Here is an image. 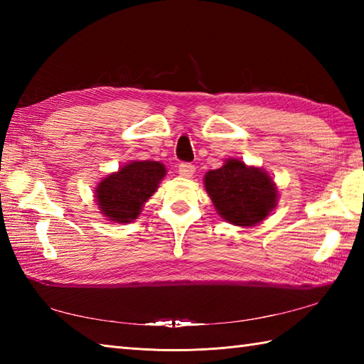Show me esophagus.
Listing matches in <instances>:
<instances>
[{
	"label": "esophagus",
	"instance_id": "esophagus-1",
	"mask_svg": "<svg viewBox=\"0 0 364 364\" xmlns=\"http://www.w3.org/2000/svg\"><path fill=\"white\" fill-rule=\"evenodd\" d=\"M178 172L184 178H192V175L196 172V167L189 164V162H181L180 167H178Z\"/></svg>",
	"mask_w": 364,
	"mask_h": 364
}]
</instances>
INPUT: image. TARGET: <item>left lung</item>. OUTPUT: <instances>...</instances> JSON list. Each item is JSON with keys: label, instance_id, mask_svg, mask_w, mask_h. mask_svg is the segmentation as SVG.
Returning <instances> with one entry per match:
<instances>
[{"label": "left lung", "instance_id": "1", "mask_svg": "<svg viewBox=\"0 0 364 364\" xmlns=\"http://www.w3.org/2000/svg\"><path fill=\"white\" fill-rule=\"evenodd\" d=\"M206 194L223 220L236 227H255L269 218L278 202V188L264 168L228 158L203 176Z\"/></svg>", "mask_w": 364, "mask_h": 364}]
</instances>
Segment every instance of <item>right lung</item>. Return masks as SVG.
Wrapping results in <instances>:
<instances>
[{"label": "right lung", "mask_w": 364, "mask_h": 364, "mask_svg": "<svg viewBox=\"0 0 364 364\" xmlns=\"http://www.w3.org/2000/svg\"><path fill=\"white\" fill-rule=\"evenodd\" d=\"M166 173L167 168L159 161H129L97 184L94 198L98 213L114 223L136 220Z\"/></svg>", "instance_id": "1"}]
</instances>
